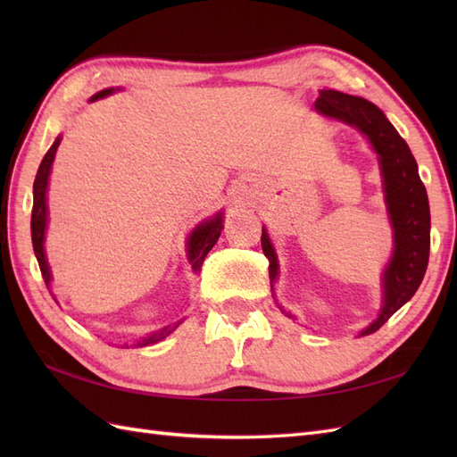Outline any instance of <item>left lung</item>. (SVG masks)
I'll use <instances>...</instances> for the list:
<instances>
[{
	"mask_svg": "<svg viewBox=\"0 0 457 457\" xmlns=\"http://www.w3.org/2000/svg\"><path fill=\"white\" fill-rule=\"evenodd\" d=\"M318 113L334 118L361 131L378 157L383 177L386 212L393 226L395 249L389 265L383 270V308L359 336L377 332L396 310L404 306L419 290L430 255V206L428 194L419 177L409 145L375 104L337 90H320L314 102ZM261 247L269 259L270 288L278 275L275 247L263 228ZM285 312V310H283ZM290 316V314H287ZM295 318V316H290Z\"/></svg>",
	"mask_w": 457,
	"mask_h": 457,
	"instance_id": "left-lung-1",
	"label": "left lung"
}]
</instances>
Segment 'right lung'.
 I'll return each instance as SVG.
<instances>
[{
	"instance_id": "add662e5",
	"label": "right lung",
	"mask_w": 457,
	"mask_h": 457,
	"mask_svg": "<svg viewBox=\"0 0 457 457\" xmlns=\"http://www.w3.org/2000/svg\"><path fill=\"white\" fill-rule=\"evenodd\" d=\"M113 92V88H108V90H102L98 94H94L90 102L94 100H100V98H105V96H110ZM62 137L58 135L56 141L53 143V147L46 151V154L43 157L41 164H38V170H37V177H35V182H33V212H31V239H33V251H35V257L38 261V267H41V275L45 278L46 287L51 285V267H48L46 263V255H45V231H46V216H48V210H46V187H48V177H51V167H53V161H54V154H56V149L58 145H61ZM223 216L221 212L216 213L212 220H206L202 221L200 226H196V229L192 231L190 237H188V244H187V249H188V261L192 263V269L194 273L196 270H200L204 259H206L208 251L216 245V241L221 234L223 229ZM180 322H177L174 326H167L159 329V332L154 334H149L147 337H141L137 344H135V347H143V345H151V344H157L161 342V339L167 337L169 334H172L174 329L179 328Z\"/></svg>"
}]
</instances>
